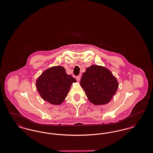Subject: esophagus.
I'll return each instance as SVG.
<instances>
[{
	"mask_svg": "<svg viewBox=\"0 0 153 153\" xmlns=\"http://www.w3.org/2000/svg\"><path fill=\"white\" fill-rule=\"evenodd\" d=\"M81 75H79V76H77L76 77V80H77L78 81H79L80 80V79H81Z\"/></svg>",
	"mask_w": 153,
	"mask_h": 153,
	"instance_id": "1",
	"label": "esophagus"
}]
</instances>
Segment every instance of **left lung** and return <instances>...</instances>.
I'll return each instance as SVG.
<instances>
[{"mask_svg":"<svg viewBox=\"0 0 153 153\" xmlns=\"http://www.w3.org/2000/svg\"><path fill=\"white\" fill-rule=\"evenodd\" d=\"M80 85L89 102L95 105L109 102L118 88L117 81L109 70L97 65L87 68L80 80Z\"/></svg>","mask_w":153,"mask_h":153,"instance_id":"1","label":"left lung"}]
</instances>
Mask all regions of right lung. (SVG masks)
Instances as JSON below:
<instances>
[{"mask_svg": "<svg viewBox=\"0 0 153 153\" xmlns=\"http://www.w3.org/2000/svg\"><path fill=\"white\" fill-rule=\"evenodd\" d=\"M76 80L67 74L62 66H55L45 71L36 80V89L44 100L59 105L65 100L72 84Z\"/></svg>", "mask_w": 153, "mask_h": 153, "instance_id": "right-lung-1", "label": "right lung"}]
</instances>
